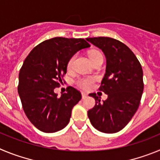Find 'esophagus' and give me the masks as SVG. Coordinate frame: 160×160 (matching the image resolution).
Returning <instances> with one entry per match:
<instances>
[{"label": "esophagus", "mask_w": 160, "mask_h": 160, "mask_svg": "<svg viewBox=\"0 0 160 160\" xmlns=\"http://www.w3.org/2000/svg\"><path fill=\"white\" fill-rule=\"evenodd\" d=\"M81 95H82V99H85L88 96L87 93H85V92H82Z\"/></svg>", "instance_id": "esophagus-1"}]
</instances>
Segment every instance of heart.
<instances>
[{
  "label": "heart",
  "instance_id": "obj_1",
  "mask_svg": "<svg viewBox=\"0 0 160 160\" xmlns=\"http://www.w3.org/2000/svg\"><path fill=\"white\" fill-rule=\"evenodd\" d=\"M89 57H90L92 64L96 62V61H97V60H103V54H102L100 51H97V50H92V51H91L90 52H89ZM75 59H76V55H73L70 57L68 61L67 68L68 70H70L72 68ZM94 82L95 79L92 77H79V78L77 79V80H76V84H77L78 87H80V88L84 89V90H88V89H90L92 87L93 84H94Z\"/></svg>",
  "mask_w": 160,
  "mask_h": 160
}]
</instances>
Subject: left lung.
<instances>
[{
    "mask_svg": "<svg viewBox=\"0 0 160 160\" xmlns=\"http://www.w3.org/2000/svg\"><path fill=\"white\" fill-rule=\"evenodd\" d=\"M103 51L107 66L99 90L108 94L101 103L96 93V104L88 112L95 128L104 133H116L124 128L137 111L143 91V69L133 52L123 43L111 37L87 38Z\"/></svg>",
    "mask_w": 160,
    "mask_h": 160,
    "instance_id": "8db88e82",
    "label": "left lung"
}]
</instances>
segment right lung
<instances>
[{
  "mask_svg": "<svg viewBox=\"0 0 160 160\" xmlns=\"http://www.w3.org/2000/svg\"><path fill=\"white\" fill-rule=\"evenodd\" d=\"M89 47L84 39L54 37L36 46L24 60L17 90L24 113L41 132H58L69 122L81 94L69 86L57 97L54 88L62 83L70 57Z\"/></svg>",
  "mask_w": 160,
  "mask_h": 160,
  "instance_id": "1",
  "label": "right lung"
}]
</instances>
